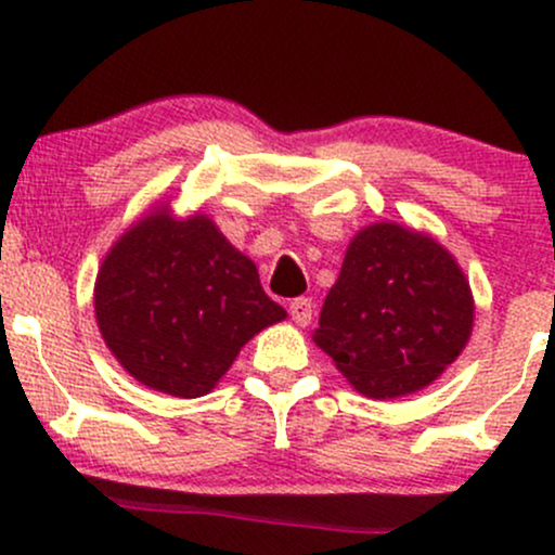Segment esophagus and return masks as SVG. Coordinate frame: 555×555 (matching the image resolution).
<instances>
[{
    "instance_id": "1",
    "label": "esophagus",
    "mask_w": 555,
    "mask_h": 555,
    "mask_svg": "<svg viewBox=\"0 0 555 555\" xmlns=\"http://www.w3.org/2000/svg\"><path fill=\"white\" fill-rule=\"evenodd\" d=\"M288 311H291L293 322L301 324V327H306V324L311 322V317H314V304H311V298H306V296L293 298L291 306H288Z\"/></svg>"
}]
</instances>
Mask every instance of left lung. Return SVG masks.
<instances>
[{"label":"left lung","mask_w":555,"mask_h":555,"mask_svg":"<svg viewBox=\"0 0 555 555\" xmlns=\"http://www.w3.org/2000/svg\"><path fill=\"white\" fill-rule=\"evenodd\" d=\"M473 296L444 246L395 223L350 241L314 343L358 392L376 400L431 384L465 348Z\"/></svg>","instance_id":"1"}]
</instances>
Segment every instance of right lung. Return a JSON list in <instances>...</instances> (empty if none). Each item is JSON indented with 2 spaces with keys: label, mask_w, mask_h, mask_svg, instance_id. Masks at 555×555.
Instances as JSON below:
<instances>
[{
  "label": "right lung",
  "mask_w": 555,
  "mask_h": 555,
  "mask_svg": "<svg viewBox=\"0 0 555 555\" xmlns=\"http://www.w3.org/2000/svg\"><path fill=\"white\" fill-rule=\"evenodd\" d=\"M95 319L137 382L189 400L210 392L238 350L285 319V309L205 215L176 220L155 210L103 259Z\"/></svg>",
  "instance_id": "right-lung-1"
}]
</instances>
